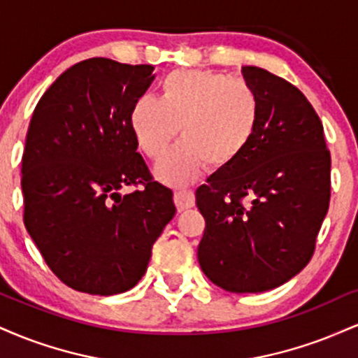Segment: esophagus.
Instances as JSON below:
<instances>
[{"label": "esophagus", "mask_w": 358, "mask_h": 358, "mask_svg": "<svg viewBox=\"0 0 358 358\" xmlns=\"http://www.w3.org/2000/svg\"><path fill=\"white\" fill-rule=\"evenodd\" d=\"M175 205L178 208V212L187 210L195 205V195H193L192 190H176L175 192Z\"/></svg>", "instance_id": "obj_1"}]
</instances>
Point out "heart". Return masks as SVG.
I'll list each match as a JSON object with an SVG mask.
<instances>
[{"mask_svg":"<svg viewBox=\"0 0 358 358\" xmlns=\"http://www.w3.org/2000/svg\"><path fill=\"white\" fill-rule=\"evenodd\" d=\"M139 150L158 159L156 178L183 187L208 166L231 168L242 158L261 126V97L249 82L210 71H173L162 82V96H141L129 110Z\"/></svg>","mask_w":358,"mask_h":358,"instance_id":"obj_1","label":"heart"}]
</instances>
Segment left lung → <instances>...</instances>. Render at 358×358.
Returning <instances> with one entry per match:
<instances>
[{
	"label": "left lung",
	"instance_id": "left-lung-1",
	"mask_svg": "<svg viewBox=\"0 0 358 358\" xmlns=\"http://www.w3.org/2000/svg\"><path fill=\"white\" fill-rule=\"evenodd\" d=\"M261 97V126L231 168L196 188L205 219L199 262L213 285L262 293L310 262L330 203L323 124L299 89L264 69L242 67Z\"/></svg>",
	"mask_w": 358,
	"mask_h": 358
}]
</instances>
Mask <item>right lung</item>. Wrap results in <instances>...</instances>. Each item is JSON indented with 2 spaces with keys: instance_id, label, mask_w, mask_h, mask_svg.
Wrapping results in <instances>:
<instances>
[{
  "instance_id": "obj_1",
  "label": "right lung",
  "mask_w": 358,
  "mask_h": 358,
  "mask_svg": "<svg viewBox=\"0 0 358 358\" xmlns=\"http://www.w3.org/2000/svg\"><path fill=\"white\" fill-rule=\"evenodd\" d=\"M153 71L102 57L79 62L47 89L28 126L24 227L52 273L80 293L110 296L136 286L176 212L129 124ZM124 184L143 188L121 196Z\"/></svg>"
}]
</instances>
